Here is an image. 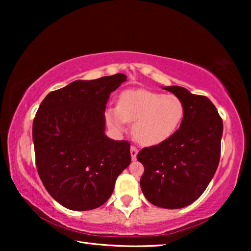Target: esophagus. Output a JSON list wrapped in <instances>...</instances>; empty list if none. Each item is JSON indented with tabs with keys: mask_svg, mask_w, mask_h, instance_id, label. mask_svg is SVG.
Wrapping results in <instances>:
<instances>
[{
	"mask_svg": "<svg viewBox=\"0 0 251 251\" xmlns=\"http://www.w3.org/2000/svg\"><path fill=\"white\" fill-rule=\"evenodd\" d=\"M138 154V150L136 148L135 146H130V156H131V159L135 160L136 159V156Z\"/></svg>",
	"mask_w": 251,
	"mask_h": 251,
	"instance_id": "obj_1",
	"label": "esophagus"
}]
</instances>
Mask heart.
I'll list each match as a JSON object with an SVG mask.
<instances>
[{
  "instance_id": "obj_1",
  "label": "heart",
  "mask_w": 251,
  "mask_h": 251,
  "mask_svg": "<svg viewBox=\"0 0 251 251\" xmlns=\"http://www.w3.org/2000/svg\"><path fill=\"white\" fill-rule=\"evenodd\" d=\"M184 116L185 105L179 97L148 90L125 91L117 107H110L106 113L108 124L118 131L134 122V137L145 146L166 142L179 128Z\"/></svg>"
}]
</instances>
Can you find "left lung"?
<instances>
[{
	"label": "left lung",
	"instance_id": "obj_1",
	"mask_svg": "<svg viewBox=\"0 0 251 251\" xmlns=\"http://www.w3.org/2000/svg\"><path fill=\"white\" fill-rule=\"evenodd\" d=\"M163 88L182 100L185 116L171 138L138 152L145 168L141 188L152 205L178 209L201 197L217 171L223 120L208 97L180 86Z\"/></svg>",
	"mask_w": 251,
	"mask_h": 251
}]
</instances>
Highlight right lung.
Listing matches in <instances>:
<instances>
[{
	"label": "right lung",
	"instance_id": "right-lung-1",
	"mask_svg": "<svg viewBox=\"0 0 251 251\" xmlns=\"http://www.w3.org/2000/svg\"><path fill=\"white\" fill-rule=\"evenodd\" d=\"M125 74L75 80L53 91L33 121L35 163L44 187L71 210H91L108 201L130 164V144L105 135V108Z\"/></svg>",
	"mask_w": 251,
	"mask_h": 251
}]
</instances>
